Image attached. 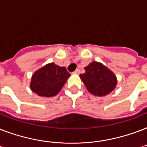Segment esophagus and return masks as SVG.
Returning <instances> with one entry per match:
<instances>
[{
    "mask_svg": "<svg viewBox=\"0 0 147 147\" xmlns=\"http://www.w3.org/2000/svg\"><path fill=\"white\" fill-rule=\"evenodd\" d=\"M74 74H80V69H78V68L76 69V70L74 71Z\"/></svg>",
    "mask_w": 147,
    "mask_h": 147,
    "instance_id": "1",
    "label": "esophagus"
}]
</instances>
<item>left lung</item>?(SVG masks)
Instances as JSON below:
<instances>
[{
	"mask_svg": "<svg viewBox=\"0 0 147 147\" xmlns=\"http://www.w3.org/2000/svg\"><path fill=\"white\" fill-rule=\"evenodd\" d=\"M84 69L85 73L80 74V77L90 93L95 96H103L114 90L117 77L102 63L94 61Z\"/></svg>",
	"mask_w": 147,
	"mask_h": 147,
	"instance_id": "obj_1",
	"label": "left lung"
}]
</instances>
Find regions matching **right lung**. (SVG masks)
Masks as SVG:
<instances>
[{"label": "right lung", "mask_w": 147, "mask_h": 147, "mask_svg": "<svg viewBox=\"0 0 147 147\" xmlns=\"http://www.w3.org/2000/svg\"><path fill=\"white\" fill-rule=\"evenodd\" d=\"M70 74L65 67L51 63L33 74L30 89L40 96H53L61 91Z\"/></svg>", "instance_id": "obj_1"}]
</instances>
